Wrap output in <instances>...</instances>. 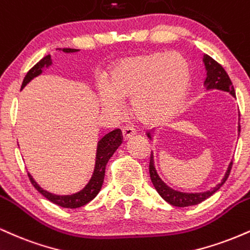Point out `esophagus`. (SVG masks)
<instances>
[{
  "mask_svg": "<svg viewBox=\"0 0 250 250\" xmlns=\"http://www.w3.org/2000/svg\"><path fill=\"white\" fill-rule=\"evenodd\" d=\"M133 134H134V131H133V128H131V127H124L122 130V136L124 140H127L128 138H131Z\"/></svg>",
  "mask_w": 250,
  "mask_h": 250,
  "instance_id": "obj_1",
  "label": "esophagus"
}]
</instances>
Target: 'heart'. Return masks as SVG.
<instances>
[{
	"label": "heart",
	"instance_id": "b5f03b06",
	"mask_svg": "<svg viewBox=\"0 0 250 250\" xmlns=\"http://www.w3.org/2000/svg\"><path fill=\"white\" fill-rule=\"evenodd\" d=\"M190 85V71L181 55L152 52L117 63L101 90L103 104L117 110L119 102L132 101L138 119L158 124L183 107Z\"/></svg>",
	"mask_w": 250,
	"mask_h": 250
}]
</instances>
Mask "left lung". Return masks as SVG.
Returning a JSON list of instances; mask_svg holds the SVG:
<instances>
[{
	"label": "left lung",
	"instance_id": "left-lung-1",
	"mask_svg": "<svg viewBox=\"0 0 250 250\" xmlns=\"http://www.w3.org/2000/svg\"><path fill=\"white\" fill-rule=\"evenodd\" d=\"M204 63L205 66H206L207 70V78L205 81V84L207 85V89H218V90H224L227 91V92L231 93L233 96H235V90H234L233 83H231L229 76L226 72V70L222 67L221 64H219L215 60H213L210 56L205 54L204 55ZM241 131V127L239 125V132ZM231 166H233V161L229 164V167H228L227 172H226V175L224 180L221 181V184L216 185L213 189L207 190V192L204 193H181L177 192V190H173L169 188L168 186H166L165 184L161 181V179L158 177L157 172H155L154 164H153V157L151 155L149 158V175H151V180L153 186L157 189V192L159 193L161 198L164 200L171 204L172 206L175 207H188V206H194V205L200 204V202L205 201L206 199L212 196L214 193L218 190L220 187L222 186L226 183L228 177H229V173L231 169Z\"/></svg>",
	"mask_w": 250,
	"mask_h": 250
}]
</instances>
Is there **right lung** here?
I'll use <instances>...</instances> for the list:
<instances>
[{
	"label": "right lung",
	"mask_w": 250,
	"mask_h": 250,
	"mask_svg": "<svg viewBox=\"0 0 250 250\" xmlns=\"http://www.w3.org/2000/svg\"><path fill=\"white\" fill-rule=\"evenodd\" d=\"M62 50H63L64 52L78 51L77 49H69V48L62 49ZM50 64H51V57H50V55L43 57L37 64H35V65L32 66L28 72H26L25 77L23 79V83H22V86H21V89H23V87H24L32 78L36 77L38 75H41V73H42L43 66H49ZM122 143H123V136H122V131H120L119 128H116V130L110 132V133L105 134V136L99 140L98 148H97V160H96L95 173H93L90 183L85 186V188L82 189L81 192L76 193V194H72V195L51 194V193L46 192V190L41 188V187L35 183L34 179L31 178V175L29 174V173H28V177L30 179V183L34 185L35 188H36L38 192L44 196V198L48 199L49 201L54 202V204L64 208L82 207L84 206V205H86L87 202H90L92 199H95L96 195L99 193V190L102 188L103 181H104L105 167H106L107 161L111 157H112V154L116 152V149L122 145Z\"/></svg>",
	"instance_id": "obj_1"
}]
</instances>
